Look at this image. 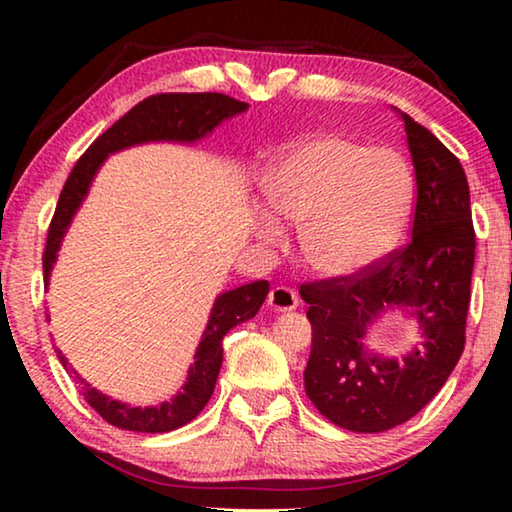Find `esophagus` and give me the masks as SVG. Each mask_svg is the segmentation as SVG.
Listing matches in <instances>:
<instances>
[{"label":"esophagus","instance_id":"esophagus-1","mask_svg":"<svg viewBox=\"0 0 512 512\" xmlns=\"http://www.w3.org/2000/svg\"><path fill=\"white\" fill-rule=\"evenodd\" d=\"M268 307L273 311H291L298 307V296L289 287H275L268 293Z\"/></svg>","mask_w":512,"mask_h":512}]
</instances>
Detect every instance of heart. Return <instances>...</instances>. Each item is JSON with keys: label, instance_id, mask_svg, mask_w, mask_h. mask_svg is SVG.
Returning <instances> with one entry per match:
<instances>
[{"label": "heart", "instance_id": "1", "mask_svg": "<svg viewBox=\"0 0 512 512\" xmlns=\"http://www.w3.org/2000/svg\"><path fill=\"white\" fill-rule=\"evenodd\" d=\"M411 196L400 155L341 135L302 142L266 185L268 205L300 228L302 257L323 277L357 275L384 257L409 216ZM259 235L273 244L280 230L264 221Z\"/></svg>", "mask_w": 512, "mask_h": 512}]
</instances>
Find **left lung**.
<instances>
[{"instance_id": "left-lung-1", "label": "left lung", "mask_w": 512, "mask_h": 512, "mask_svg": "<svg viewBox=\"0 0 512 512\" xmlns=\"http://www.w3.org/2000/svg\"><path fill=\"white\" fill-rule=\"evenodd\" d=\"M415 185L411 241L366 271L307 282L311 323L305 391L320 415L357 433L388 431L427 406L465 348L474 268L470 187L456 155L402 112ZM397 306L421 323L423 343L402 360L362 350L367 325Z\"/></svg>"}]
</instances>
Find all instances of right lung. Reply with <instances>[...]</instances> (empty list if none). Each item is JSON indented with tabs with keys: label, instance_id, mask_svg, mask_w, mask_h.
<instances>
[{
	"label": "right lung",
	"instance_id": "right-lung-1",
	"mask_svg": "<svg viewBox=\"0 0 512 512\" xmlns=\"http://www.w3.org/2000/svg\"><path fill=\"white\" fill-rule=\"evenodd\" d=\"M248 103L228 97L219 92H169L153 94V97L137 103L135 108L126 112L124 117L115 121L106 133H101L90 144L79 160H76L67 183L60 192L54 219L49 223L45 253H42V271L45 282H49L51 266L56 262V253L63 241L65 232L72 223V216L79 210L85 194H88L94 173L108 158V153H115L133 144L144 142H196L212 133L223 119L235 117L244 112ZM268 282L257 280L244 284V287L221 293L212 307L210 323H207L201 345L196 350V361L189 368V377L171 402H162L160 406H128L117 400H110L108 395L99 393L88 381L81 379L74 372V381L79 384V391L94 411L112 427L142 431V433H164L173 431L183 424L192 422L198 413L205 409L214 393L216 377H219L223 363V339L232 327L253 318L262 302L266 300ZM58 359L67 366V359L58 350Z\"/></svg>",
	"mask_w": 512,
	"mask_h": 512
}]
</instances>
